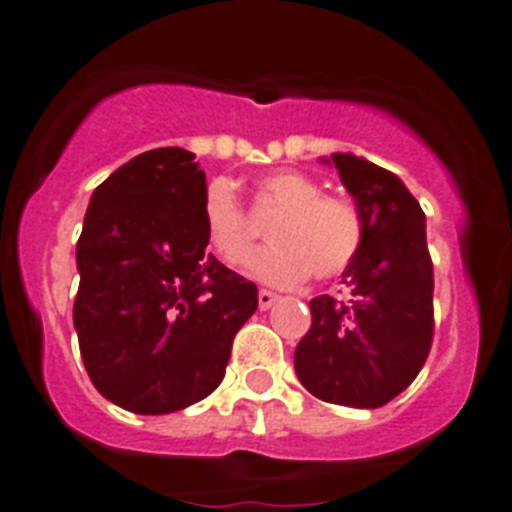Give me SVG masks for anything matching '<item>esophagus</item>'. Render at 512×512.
<instances>
[{
  "label": "esophagus",
  "instance_id": "34e87169",
  "mask_svg": "<svg viewBox=\"0 0 512 512\" xmlns=\"http://www.w3.org/2000/svg\"><path fill=\"white\" fill-rule=\"evenodd\" d=\"M275 301H278V293H273V291H265V288H262V291L257 293V306H260L262 311H265V309H270V306H273Z\"/></svg>",
  "mask_w": 512,
  "mask_h": 512
}]
</instances>
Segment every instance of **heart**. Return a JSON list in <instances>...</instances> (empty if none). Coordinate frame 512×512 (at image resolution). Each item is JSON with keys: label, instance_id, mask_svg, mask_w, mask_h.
<instances>
[{"label": "heart", "instance_id": "heart-1", "mask_svg": "<svg viewBox=\"0 0 512 512\" xmlns=\"http://www.w3.org/2000/svg\"><path fill=\"white\" fill-rule=\"evenodd\" d=\"M265 211L278 213L268 229L273 247L252 262V275L268 286L291 288L311 273L319 281L337 278L361 255L366 221L353 201L322 193L314 177L278 170L257 182ZM201 224L208 250L226 268L242 270L257 250V231L226 180L208 182L201 201Z\"/></svg>", "mask_w": 512, "mask_h": 512}]
</instances>
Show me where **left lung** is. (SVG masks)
<instances>
[{
  "instance_id": "left-lung-1",
  "label": "left lung",
  "mask_w": 512,
  "mask_h": 512,
  "mask_svg": "<svg viewBox=\"0 0 512 512\" xmlns=\"http://www.w3.org/2000/svg\"><path fill=\"white\" fill-rule=\"evenodd\" d=\"M366 221L361 255L342 273L345 299H311L296 345L301 384L322 402L376 410L402 394L433 345V260L425 213L404 182L355 154H332Z\"/></svg>"
}]
</instances>
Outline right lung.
<instances>
[{"mask_svg":"<svg viewBox=\"0 0 512 512\" xmlns=\"http://www.w3.org/2000/svg\"><path fill=\"white\" fill-rule=\"evenodd\" d=\"M206 172L180 146L151 149L97 185L77 242L74 330L102 397L170 415L221 384L257 286L206 252Z\"/></svg>","mask_w":512,"mask_h":512,"instance_id":"1","label":"right lung"}]
</instances>
